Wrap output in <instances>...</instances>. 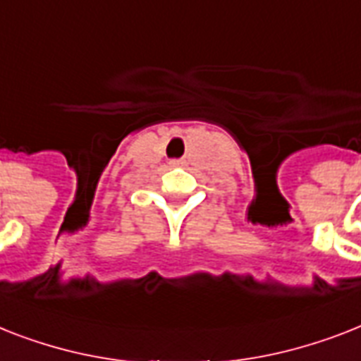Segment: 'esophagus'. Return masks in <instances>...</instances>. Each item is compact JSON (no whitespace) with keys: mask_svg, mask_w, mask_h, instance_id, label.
Wrapping results in <instances>:
<instances>
[{"mask_svg":"<svg viewBox=\"0 0 361 361\" xmlns=\"http://www.w3.org/2000/svg\"><path fill=\"white\" fill-rule=\"evenodd\" d=\"M181 163H183V161H181V159H172L171 161V166H180Z\"/></svg>","mask_w":361,"mask_h":361,"instance_id":"obj_1","label":"esophagus"}]
</instances>
